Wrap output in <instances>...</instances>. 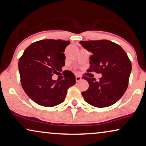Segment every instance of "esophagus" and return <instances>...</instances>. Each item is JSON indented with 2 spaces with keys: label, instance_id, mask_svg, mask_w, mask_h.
Instances as JSON below:
<instances>
[{
  "label": "esophagus",
  "instance_id": "esophagus-1",
  "mask_svg": "<svg viewBox=\"0 0 146 146\" xmlns=\"http://www.w3.org/2000/svg\"><path fill=\"white\" fill-rule=\"evenodd\" d=\"M75 79H76V81L77 82H79V81H80V80H82V78H81V77H80V76H77Z\"/></svg>",
  "mask_w": 146,
  "mask_h": 146
}]
</instances>
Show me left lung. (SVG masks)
<instances>
[{
    "label": "left lung",
    "instance_id": "8db88e82",
    "mask_svg": "<svg viewBox=\"0 0 146 146\" xmlns=\"http://www.w3.org/2000/svg\"><path fill=\"white\" fill-rule=\"evenodd\" d=\"M92 52L88 70L102 76L98 81L84 76L89 84L82 92L84 100L96 108H106L119 100L129 85L132 64L127 53L119 44L108 40L80 41Z\"/></svg>",
    "mask_w": 146,
    "mask_h": 146
}]
</instances>
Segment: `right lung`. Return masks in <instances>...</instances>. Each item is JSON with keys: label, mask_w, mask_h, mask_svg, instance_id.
<instances>
[{"label": "right lung", "mask_w": 146, "mask_h": 146, "mask_svg": "<svg viewBox=\"0 0 146 146\" xmlns=\"http://www.w3.org/2000/svg\"><path fill=\"white\" fill-rule=\"evenodd\" d=\"M69 40L46 39L36 41L25 50L18 62L21 84L33 101L44 107H54L62 103L67 89L76 83L74 74L67 79L52 80L65 66L64 52Z\"/></svg>", "instance_id": "add662e5"}]
</instances>
